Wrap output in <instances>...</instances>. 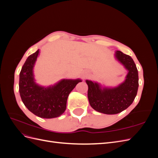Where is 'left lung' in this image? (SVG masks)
I'll return each instance as SVG.
<instances>
[{"mask_svg": "<svg viewBox=\"0 0 158 158\" xmlns=\"http://www.w3.org/2000/svg\"><path fill=\"white\" fill-rule=\"evenodd\" d=\"M115 59L127 70L126 79L118 86L109 88L91 80H85L88 85V98L91 107L99 113L114 114L121 113L132 103L138 88V73L131 57L116 51Z\"/></svg>", "mask_w": 158, "mask_h": 158, "instance_id": "8db88e82", "label": "left lung"}]
</instances>
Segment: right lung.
<instances>
[{"instance_id":"1","label":"right lung","mask_w":158,"mask_h":158,"mask_svg":"<svg viewBox=\"0 0 158 158\" xmlns=\"http://www.w3.org/2000/svg\"><path fill=\"white\" fill-rule=\"evenodd\" d=\"M40 49L27 57L20 73L19 92L22 101L29 111L44 118L58 117L66 110L69 94L80 79H63L53 85L44 87L36 84L33 67Z\"/></svg>"}]
</instances>
